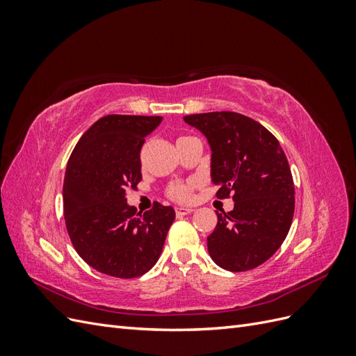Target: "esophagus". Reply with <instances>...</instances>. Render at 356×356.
Returning a JSON list of instances; mask_svg holds the SVG:
<instances>
[{
  "instance_id": "1",
  "label": "esophagus",
  "mask_w": 356,
  "mask_h": 356,
  "mask_svg": "<svg viewBox=\"0 0 356 356\" xmlns=\"http://www.w3.org/2000/svg\"><path fill=\"white\" fill-rule=\"evenodd\" d=\"M191 212H193L191 208H177V209H175L177 217H184V215H188V213H191Z\"/></svg>"
}]
</instances>
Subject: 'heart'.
<instances>
[{
	"mask_svg": "<svg viewBox=\"0 0 356 356\" xmlns=\"http://www.w3.org/2000/svg\"><path fill=\"white\" fill-rule=\"evenodd\" d=\"M193 188H195V184H193V182H174V184H170L166 188V196L170 200L184 203L191 200Z\"/></svg>",
	"mask_w": 356,
	"mask_h": 356,
	"instance_id": "obj_1",
	"label": "heart"
}]
</instances>
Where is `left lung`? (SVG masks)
<instances>
[{
	"mask_svg": "<svg viewBox=\"0 0 356 356\" xmlns=\"http://www.w3.org/2000/svg\"><path fill=\"white\" fill-rule=\"evenodd\" d=\"M207 136L217 197H233L230 212H217L208 236L212 260L230 272L267 261L282 245L294 217V181L279 141L252 118L215 111L184 117Z\"/></svg>",
	"mask_w": 356,
	"mask_h": 356,
	"instance_id": "1",
	"label": "left lung"
}]
</instances>
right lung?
<instances>
[{"mask_svg":"<svg viewBox=\"0 0 356 356\" xmlns=\"http://www.w3.org/2000/svg\"><path fill=\"white\" fill-rule=\"evenodd\" d=\"M159 115L110 114L79 139L63 181V215L75 251L95 270L120 279L147 273L163 250L175 220L159 202L136 213L126 191L141 175V148Z\"/></svg>","mask_w":356,"mask_h":356,"instance_id":"obj_1","label":"right lung"}]
</instances>
